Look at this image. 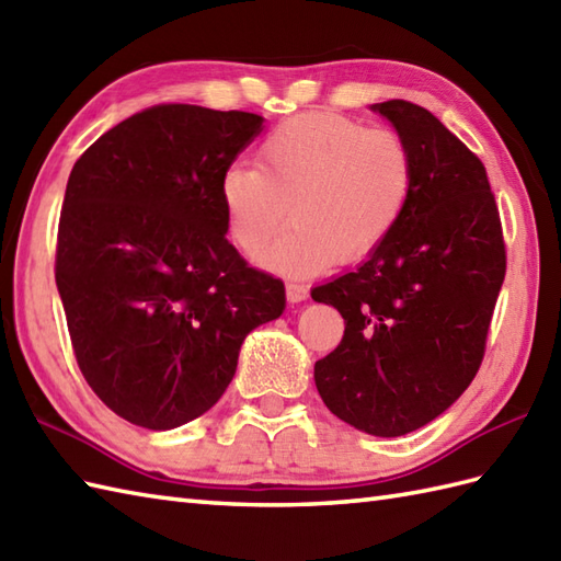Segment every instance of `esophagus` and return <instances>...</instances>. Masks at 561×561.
<instances>
[{
	"label": "esophagus",
	"instance_id": "obj_1",
	"mask_svg": "<svg viewBox=\"0 0 561 561\" xmlns=\"http://www.w3.org/2000/svg\"><path fill=\"white\" fill-rule=\"evenodd\" d=\"M287 299H289V304H301V301L308 299V289L304 287V284L289 282L287 284Z\"/></svg>",
	"mask_w": 561,
	"mask_h": 561
}]
</instances>
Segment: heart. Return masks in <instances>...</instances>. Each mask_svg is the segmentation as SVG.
Segmentation results:
<instances>
[{
    "label": "heart",
    "instance_id": "b5f03b06",
    "mask_svg": "<svg viewBox=\"0 0 561 561\" xmlns=\"http://www.w3.org/2000/svg\"><path fill=\"white\" fill-rule=\"evenodd\" d=\"M414 187L412 151L392 129L335 113L289 117L262 139L255 165H229L219 181L226 231L262 265L308 277L371 255L400 224Z\"/></svg>",
    "mask_w": 561,
    "mask_h": 561
}]
</instances>
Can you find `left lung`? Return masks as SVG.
<instances>
[{
  "label": "left lung",
  "mask_w": 561,
  "mask_h": 561,
  "mask_svg": "<svg viewBox=\"0 0 561 561\" xmlns=\"http://www.w3.org/2000/svg\"><path fill=\"white\" fill-rule=\"evenodd\" d=\"M371 108L408 141L414 187L386 243L311 291L344 318L342 342L313 378L342 422L402 436L446 412L478 374L506 248L482 161L422 105Z\"/></svg>",
  "instance_id": "left-lung-1"
}]
</instances>
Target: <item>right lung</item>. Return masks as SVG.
<instances>
[{
	"label": "right lung",
	"instance_id": "obj_1",
	"mask_svg": "<svg viewBox=\"0 0 561 561\" xmlns=\"http://www.w3.org/2000/svg\"><path fill=\"white\" fill-rule=\"evenodd\" d=\"M262 133L243 111L163 103L81 153L59 214L55 282L91 390L165 432L217 404L284 284L226 241L221 173Z\"/></svg>",
	"mask_w": 561,
	"mask_h": 561
}]
</instances>
